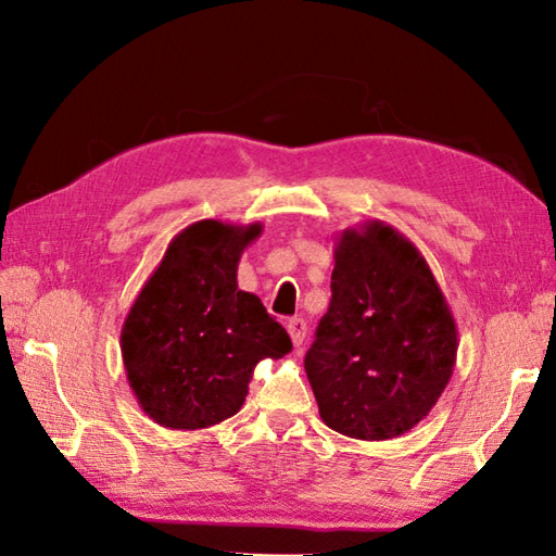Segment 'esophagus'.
<instances>
[{
  "mask_svg": "<svg viewBox=\"0 0 556 556\" xmlns=\"http://www.w3.org/2000/svg\"><path fill=\"white\" fill-rule=\"evenodd\" d=\"M287 329H289V334H291L293 346L301 349L303 341H305V334H308V323H305L303 317H291V320L287 323Z\"/></svg>",
  "mask_w": 556,
  "mask_h": 556,
  "instance_id": "esophagus-1",
  "label": "esophagus"
}]
</instances>
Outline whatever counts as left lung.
I'll use <instances>...</instances> for the list:
<instances>
[{
  "mask_svg": "<svg viewBox=\"0 0 556 556\" xmlns=\"http://www.w3.org/2000/svg\"><path fill=\"white\" fill-rule=\"evenodd\" d=\"M456 334L430 265L404 233L380 219L344 229L332 301L305 353L323 422L365 442L416 428L452 380Z\"/></svg>",
  "mask_w": 556,
  "mask_h": 556,
  "instance_id": "1",
  "label": "left lung"
}]
</instances>
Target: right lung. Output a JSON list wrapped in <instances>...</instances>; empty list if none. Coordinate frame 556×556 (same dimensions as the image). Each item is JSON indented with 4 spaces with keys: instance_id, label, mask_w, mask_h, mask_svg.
Instances as JSON below:
<instances>
[{
    "instance_id": "add662e5",
    "label": "right lung",
    "mask_w": 556,
    "mask_h": 556,
    "mask_svg": "<svg viewBox=\"0 0 556 556\" xmlns=\"http://www.w3.org/2000/svg\"><path fill=\"white\" fill-rule=\"evenodd\" d=\"M263 224L193 222L172 239L122 327L128 384L146 416L169 430H203L241 410L263 358L291 351L287 329L236 269Z\"/></svg>"
}]
</instances>
